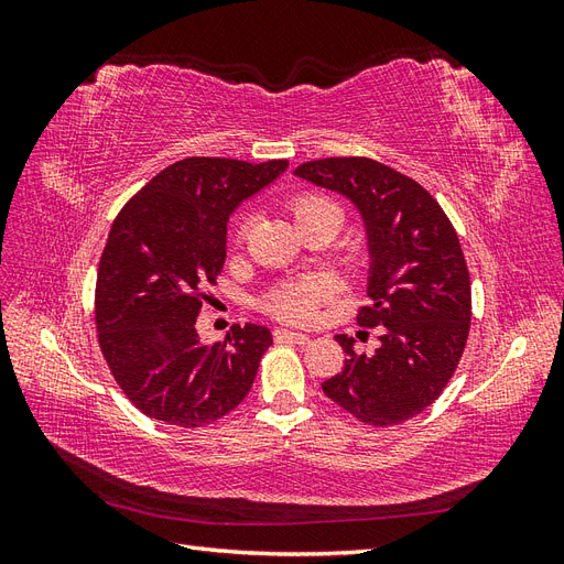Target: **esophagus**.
<instances>
[{
    "label": "esophagus",
    "instance_id": "34e87169",
    "mask_svg": "<svg viewBox=\"0 0 564 564\" xmlns=\"http://www.w3.org/2000/svg\"><path fill=\"white\" fill-rule=\"evenodd\" d=\"M275 338L280 340V344H299V346L308 344L311 340V336L299 334V332H289V329H275Z\"/></svg>",
    "mask_w": 564,
    "mask_h": 564
}]
</instances>
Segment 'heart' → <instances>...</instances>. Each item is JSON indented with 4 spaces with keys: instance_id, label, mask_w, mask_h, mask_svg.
<instances>
[{
    "instance_id": "heart-1",
    "label": "heart",
    "mask_w": 564,
    "mask_h": 564,
    "mask_svg": "<svg viewBox=\"0 0 564 564\" xmlns=\"http://www.w3.org/2000/svg\"><path fill=\"white\" fill-rule=\"evenodd\" d=\"M289 209H292L296 224L301 226L303 220H308L313 216L319 214H338V207L329 199L319 193H301L296 195L292 202H289ZM247 228H249V220H240L235 228V240L242 242L247 237ZM324 296H327V289H324L322 282L317 280H301V282H289L278 286L275 292H272L265 299V311L284 322H311L317 315V308L322 305Z\"/></svg>"
}]
</instances>
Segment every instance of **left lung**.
I'll use <instances>...</instances> for the list:
<instances>
[{"mask_svg":"<svg viewBox=\"0 0 564 564\" xmlns=\"http://www.w3.org/2000/svg\"><path fill=\"white\" fill-rule=\"evenodd\" d=\"M294 174L350 197L369 235L371 301L357 324L379 327L381 344L355 352L338 334L348 360L324 395L373 429L414 419L447 388L470 332V275L452 220L421 183L377 160H313Z\"/></svg>","mask_w":564,"mask_h":564,"instance_id":"obj_1","label":"left lung"}]
</instances>
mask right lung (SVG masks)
<instances>
[{"mask_svg":"<svg viewBox=\"0 0 564 564\" xmlns=\"http://www.w3.org/2000/svg\"><path fill=\"white\" fill-rule=\"evenodd\" d=\"M286 166L187 158L162 169L117 214L98 263L94 319L112 379L141 414L204 429L247 398L272 346L270 329L232 324L209 348L197 315L226 263L228 216Z\"/></svg>","mask_w":564,"mask_h":564,"instance_id":"obj_1","label":"right lung"}]
</instances>
